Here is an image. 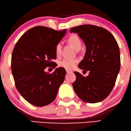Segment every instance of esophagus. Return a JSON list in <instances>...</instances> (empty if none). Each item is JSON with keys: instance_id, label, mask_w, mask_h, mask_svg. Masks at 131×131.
<instances>
[{"instance_id": "1", "label": "esophagus", "mask_w": 131, "mask_h": 131, "mask_svg": "<svg viewBox=\"0 0 131 131\" xmlns=\"http://www.w3.org/2000/svg\"><path fill=\"white\" fill-rule=\"evenodd\" d=\"M66 72L67 73H71V72H72V71H70V70H66Z\"/></svg>"}]
</instances>
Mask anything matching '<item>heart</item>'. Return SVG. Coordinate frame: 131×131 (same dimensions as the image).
<instances>
[{
  "label": "heart",
  "mask_w": 131,
  "mask_h": 131,
  "mask_svg": "<svg viewBox=\"0 0 131 131\" xmlns=\"http://www.w3.org/2000/svg\"><path fill=\"white\" fill-rule=\"evenodd\" d=\"M68 42L70 44V45L75 49L76 51H79L80 50L81 47V41L77 35L72 34L68 39ZM62 48V45L61 43H59L56 44L55 47V53L57 56L60 55ZM78 60L76 59H64L60 61L59 63V66L61 67L65 68L66 70H72L77 65Z\"/></svg>",
  "instance_id": "b5f03b06"
}]
</instances>
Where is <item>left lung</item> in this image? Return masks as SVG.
<instances>
[{"mask_svg":"<svg viewBox=\"0 0 131 131\" xmlns=\"http://www.w3.org/2000/svg\"><path fill=\"white\" fill-rule=\"evenodd\" d=\"M78 34L84 42L86 52L78 67L90 71L84 77L75 72L73 90L80 99L89 103L104 100L115 84L120 68V50L115 38L105 28L85 24L73 27L70 33Z\"/></svg>","mask_w":131,"mask_h":131,"instance_id":"1","label":"left lung"}]
</instances>
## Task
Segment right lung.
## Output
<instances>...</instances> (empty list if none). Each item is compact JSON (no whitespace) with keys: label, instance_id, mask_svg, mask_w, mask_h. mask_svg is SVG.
I'll use <instances>...</instances> for the list:
<instances>
[{"label":"right lung","instance_id":"obj_1","mask_svg":"<svg viewBox=\"0 0 131 131\" xmlns=\"http://www.w3.org/2000/svg\"><path fill=\"white\" fill-rule=\"evenodd\" d=\"M67 30L58 31L36 26L26 32L17 41L11 58V70L16 87L30 104L43 107L55 99L64 80L65 69L59 67L51 74L44 71L54 65L55 47Z\"/></svg>","mask_w":131,"mask_h":131}]
</instances>
